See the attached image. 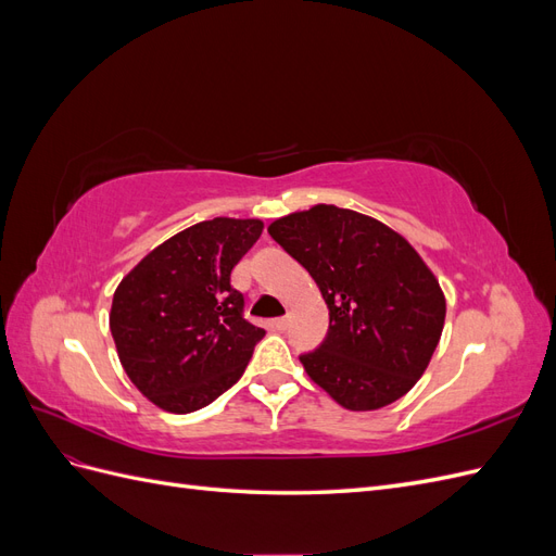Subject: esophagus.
I'll list each match as a JSON object with an SVG mask.
<instances>
[{
    "mask_svg": "<svg viewBox=\"0 0 556 556\" xmlns=\"http://www.w3.org/2000/svg\"><path fill=\"white\" fill-rule=\"evenodd\" d=\"M274 327H276L278 331H285V329L290 327V317H276V319H274Z\"/></svg>",
    "mask_w": 556,
    "mask_h": 556,
    "instance_id": "34e87169",
    "label": "esophagus"
}]
</instances>
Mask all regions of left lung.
<instances>
[{
  "mask_svg": "<svg viewBox=\"0 0 556 556\" xmlns=\"http://www.w3.org/2000/svg\"><path fill=\"white\" fill-rule=\"evenodd\" d=\"M317 282L329 331L299 355L306 374L348 410L394 403L422 378L441 341L445 296L415 248L387 225L317 204L268 227Z\"/></svg>",
  "mask_w": 556,
  "mask_h": 556,
  "instance_id": "left-lung-1",
  "label": "left lung"
}]
</instances>
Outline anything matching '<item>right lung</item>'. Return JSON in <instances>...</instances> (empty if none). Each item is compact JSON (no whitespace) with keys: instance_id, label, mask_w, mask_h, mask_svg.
<instances>
[{"instance_id":"add662e5","label":"right lung","mask_w":556,"mask_h":556,"mask_svg":"<svg viewBox=\"0 0 556 556\" xmlns=\"http://www.w3.org/2000/svg\"><path fill=\"white\" fill-rule=\"evenodd\" d=\"M260 220L213 217L178 231L117 285L111 333L139 392L169 413H194L237 382L264 339L243 317L231 268L255 245Z\"/></svg>"}]
</instances>
